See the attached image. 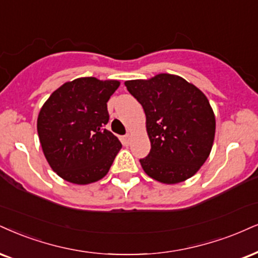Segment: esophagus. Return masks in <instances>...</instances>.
I'll return each mask as SVG.
<instances>
[{
	"label": "esophagus",
	"instance_id": "1",
	"mask_svg": "<svg viewBox=\"0 0 258 258\" xmlns=\"http://www.w3.org/2000/svg\"><path fill=\"white\" fill-rule=\"evenodd\" d=\"M123 142H124V144H126V145L129 144V142H130V135L129 134L123 136Z\"/></svg>",
	"mask_w": 258,
	"mask_h": 258
}]
</instances>
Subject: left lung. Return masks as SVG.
Masks as SVG:
<instances>
[{"mask_svg":"<svg viewBox=\"0 0 258 258\" xmlns=\"http://www.w3.org/2000/svg\"><path fill=\"white\" fill-rule=\"evenodd\" d=\"M124 85L146 113L151 151L140 159L145 172L165 184L192 177L209 157L214 142L215 116L206 95L171 74Z\"/></svg>","mask_w":258,"mask_h":258,"instance_id":"1","label":"left lung"}]
</instances>
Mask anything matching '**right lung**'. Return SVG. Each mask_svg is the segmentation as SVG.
I'll list each match as a JSON object with an SVG mask.
<instances>
[{
    "label": "right lung",
    "instance_id": "obj_1",
    "mask_svg": "<svg viewBox=\"0 0 258 258\" xmlns=\"http://www.w3.org/2000/svg\"><path fill=\"white\" fill-rule=\"evenodd\" d=\"M119 81L80 78L50 95L37 120L47 163L59 177L90 184L106 176L119 149V140L105 129L107 101Z\"/></svg>",
    "mask_w": 258,
    "mask_h": 258
}]
</instances>
